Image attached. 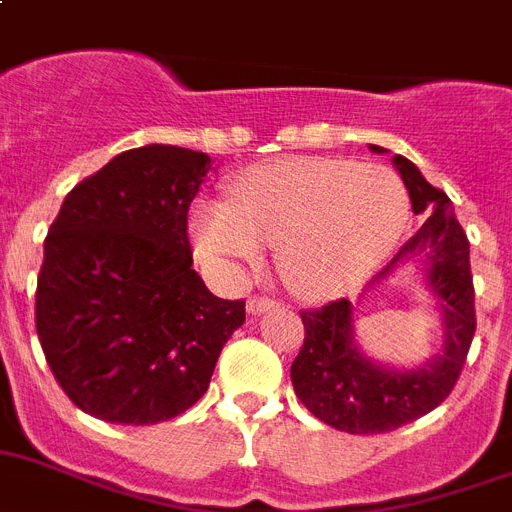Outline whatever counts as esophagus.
Wrapping results in <instances>:
<instances>
[{"label":"esophagus","mask_w":512,"mask_h":512,"mask_svg":"<svg viewBox=\"0 0 512 512\" xmlns=\"http://www.w3.org/2000/svg\"><path fill=\"white\" fill-rule=\"evenodd\" d=\"M274 305H277V300L261 298V295H253V298H248L246 308H248V313H251V316H259V313H264V310L274 308Z\"/></svg>","instance_id":"obj_1"}]
</instances>
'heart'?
<instances>
[{
    "label": "heart",
    "mask_w": 512,
    "mask_h": 512,
    "mask_svg": "<svg viewBox=\"0 0 512 512\" xmlns=\"http://www.w3.org/2000/svg\"><path fill=\"white\" fill-rule=\"evenodd\" d=\"M409 222L401 178L383 165L334 157H285L253 165L230 204L202 202L191 220L199 259L238 277L277 248L279 274L295 295L334 298L388 259Z\"/></svg>",
    "instance_id": "obj_1"
}]
</instances>
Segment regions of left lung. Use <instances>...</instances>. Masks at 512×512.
<instances>
[{
    "instance_id": "left-lung-1",
    "label": "left lung",
    "mask_w": 512,
    "mask_h": 512,
    "mask_svg": "<svg viewBox=\"0 0 512 512\" xmlns=\"http://www.w3.org/2000/svg\"><path fill=\"white\" fill-rule=\"evenodd\" d=\"M370 150L388 152L378 144H370ZM393 168L409 191L414 214H427V220L391 264L370 279L360 300L401 266H419L427 290L438 300L443 349L417 368H386L357 347L355 305L347 298L303 310L305 342L290 368L292 386L310 414L349 435L391 432L443 404L464 370L476 331L469 238L451 199L427 183L404 155H393Z\"/></svg>"
}]
</instances>
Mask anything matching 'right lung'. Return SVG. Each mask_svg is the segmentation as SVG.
<instances>
[{
    "label": "right lung",
    "instance_id": "add662e5",
    "mask_svg": "<svg viewBox=\"0 0 512 512\" xmlns=\"http://www.w3.org/2000/svg\"><path fill=\"white\" fill-rule=\"evenodd\" d=\"M207 152L147 144L77 183L43 243L36 331L74 406L113 425H157L209 388L246 321L191 269L189 207Z\"/></svg>",
    "mask_w": 512,
    "mask_h": 512
}]
</instances>
